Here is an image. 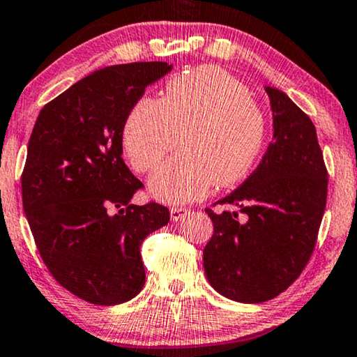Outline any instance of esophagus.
Returning a JSON list of instances; mask_svg holds the SVG:
<instances>
[{"label":"esophagus","instance_id":"1","mask_svg":"<svg viewBox=\"0 0 357 357\" xmlns=\"http://www.w3.org/2000/svg\"><path fill=\"white\" fill-rule=\"evenodd\" d=\"M169 214H171V220H173V222H178V220L186 218V215L189 214V211L186 209V207H171Z\"/></svg>","mask_w":357,"mask_h":357}]
</instances>
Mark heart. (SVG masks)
Returning a JSON list of instances; mask_svg holds the SVG:
<instances>
[{
    "label": "heart",
    "mask_w": 357,
    "mask_h": 357,
    "mask_svg": "<svg viewBox=\"0 0 357 357\" xmlns=\"http://www.w3.org/2000/svg\"><path fill=\"white\" fill-rule=\"evenodd\" d=\"M264 139V114L249 89L214 66L169 80L161 98H139L123 125L125 151L138 171L155 168L181 142L183 151L148 183L153 197L166 204L202 199L214 184L238 183L254 166Z\"/></svg>",
    "instance_id": "heart-1"
}]
</instances>
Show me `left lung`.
Wrapping results in <instances>:
<instances>
[{"instance_id":"obj_1","label":"left lung","mask_w":357,"mask_h":357,"mask_svg":"<svg viewBox=\"0 0 357 357\" xmlns=\"http://www.w3.org/2000/svg\"><path fill=\"white\" fill-rule=\"evenodd\" d=\"M273 135L254 173L220 204L245 214L206 209L214 234L204 249L211 287L238 303H261L298 278L317 242L328 173L310 116L282 90L265 85Z\"/></svg>"}]
</instances>
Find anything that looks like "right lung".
Instances as JSON below:
<instances>
[{
    "instance_id": "obj_1",
    "label": "right lung",
    "mask_w": 357,
    "mask_h": 357,
    "mask_svg": "<svg viewBox=\"0 0 357 357\" xmlns=\"http://www.w3.org/2000/svg\"><path fill=\"white\" fill-rule=\"evenodd\" d=\"M173 69L132 62L98 69L44 105L21 178L22 207L52 277L93 305H120L145 285L142 242L169 211L132 204L143 186L123 158V125L148 85Z\"/></svg>"
}]
</instances>
